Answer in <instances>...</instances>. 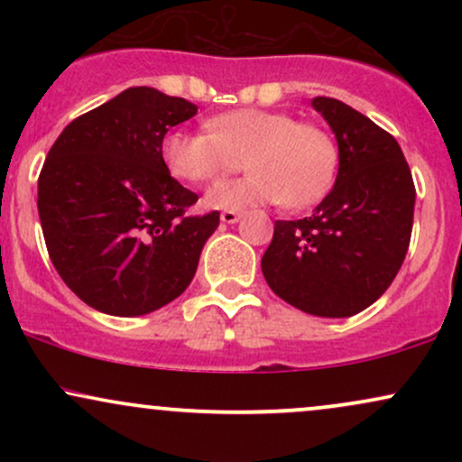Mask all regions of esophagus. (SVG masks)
Segmentation results:
<instances>
[{
    "label": "esophagus",
    "instance_id": "obj_1",
    "mask_svg": "<svg viewBox=\"0 0 462 462\" xmlns=\"http://www.w3.org/2000/svg\"><path fill=\"white\" fill-rule=\"evenodd\" d=\"M241 217H243V213H238V210H224V213H221V221L230 226V224H236Z\"/></svg>",
    "mask_w": 462,
    "mask_h": 462
}]
</instances>
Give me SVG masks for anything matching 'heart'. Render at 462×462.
<instances>
[{
    "label": "heart",
    "instance_id": "obj_1",
    "mask_svg": "<svg viewBox=\"0 0 462 462\" xmlns=\"http://www.w3.org/2000/svg\"><path fill=\"white\" fill-rule=\"evenodd\" d=\"M206 132L171 130L161 141L164 169L182 182H208L247 164L249 173L224 180L204 195L210 210H245L284 201L304 208L328 193L338 152L332 136L289 113L236 108L206 119Z\"/></svg>",
    "mask_w": 462,
    "mask_h": 462
}]
</instances>
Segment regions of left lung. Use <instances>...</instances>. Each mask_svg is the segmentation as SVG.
<instances>
[{
  "instance_id": "1",
  "label": "left lung",
  "mask_w": 462,
  "mask_h": 462,
  "mask_svg": "<svg viewBox=\"0 0 462 462\" xmlns=\"http://www.w3.org/2000/svg\"><path fill=\"white\" fill-rule=\"evenodd\" d=\"M310 104L337 139V180L310 217L275 221L261 267L286 304L338 319L374 304L400 272L415 184L397 141L369 116L332 97Z\"/></svg>"
}]
</instances>
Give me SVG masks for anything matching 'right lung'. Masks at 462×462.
Returning a JSON list of instances; mask_svg holds the SVG:
<instances>
[{"label":"right lung","instance_id":"add662e5","mask_svg":"<svg viewBox=\"0 0 462 462\" xmlns=\"http://www.w3.org/2000/svg\"><path fill=\"white\" fill-rule=\"evenodd\" d=\"M198 106L152 87L119 93L78 116L39 176V217L51 263L91 309L139 317L187 291L219 213L164 169L161 141Z\"/></svg>","mask_w":462,"mask_h":462}]
</instances>
